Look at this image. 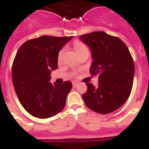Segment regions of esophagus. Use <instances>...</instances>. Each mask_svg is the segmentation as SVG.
Returning <instances> with one entry per match:
<instances>
[{"label": "esophagus", "instance_id": "esophagus-1", "mask_svg": "<svg viewBox=\"0 0 149 149\" xmlns=\"http://www.w3.org/2000/svg\"><path fill=\"white\" fill-rule=\"evenodd\" d=\"M77 85H78V83H77V82H73V83H72V86H73V87H77Z\"/></svg>", "mask_w": 149, "mask_h": 149}]
</instances>
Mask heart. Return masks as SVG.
Listing matches in <instances>:
<instances>
[{
    "mask_svg": "<svg viewBox=\"0 0 149 149\" xmlns=\"http://www.w3.org/2000/svg\"><path fill=\"white\" fill-rule=\"evenodd\" d=\"M73 47H74V49L75 51H76V52H77L78 55L84 53V52H88L89 53L88 47H87L84 42H80V41L79 40H76L74 42H73ZM64 52H65V48H63V49H62L59 51V52H58V60H60L61 58H62Z\"/></svg>",
    "mask_w": 149,
    "mask_h": 149,
    "instance_id": "heart-1",
    "label": "heart"
}]
</instances>
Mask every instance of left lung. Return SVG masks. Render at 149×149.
Returning a JSON list of instances; mask_svg holds the SVG:
<instances>
[{"instance_id":"left-lung-1","label":"left lung","mask_w":149,"mask_h":149,"mask_svg":"<svg viewBox=\"0 0 149 149\" xmlns=\"http://www.w3.org/2000/svg\"><path fill=\"white\" fill-rule=\"evenodd\" d=\"M91 48L93 63L90 72L98 75L97 86L86 84L82 97L86 106L98 113L118 110L129 97L133 85L134 65L125 43L104 31H94L79 37Z\"/></svg>"}]
</instances>
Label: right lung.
I'll list each match as a JSON object with an SVG mask.
<instances>
[{
  "mask_svg": "<svg viewBox=\"0 0 149 149\" xmlns=\"http://www.w3.org/2000/svg\"><path fill=\"white\" fill-rule=\"evenodd\" d=\"M72 38L43 36L30 39L17 50L11 76L15 91L24 108L38 118H51L63 110L72 83H50L58 67V52Z\"/></svg>",
  "mask_w": 149,
  "mask_h": 149,
  "instance_id": "add662e5",
  "label": "right lung"
}]
</instances>
